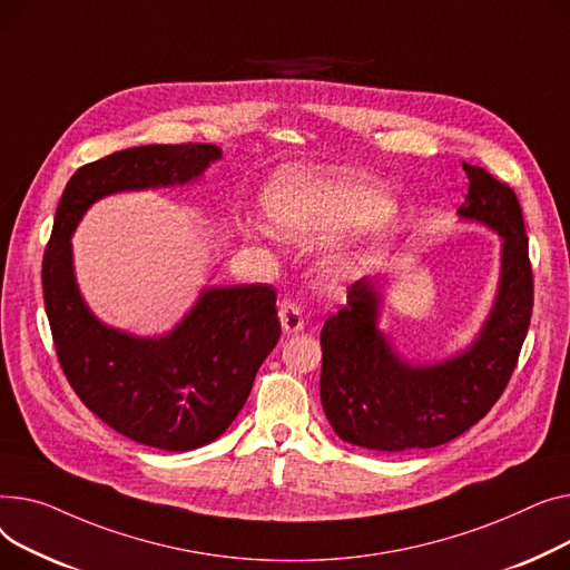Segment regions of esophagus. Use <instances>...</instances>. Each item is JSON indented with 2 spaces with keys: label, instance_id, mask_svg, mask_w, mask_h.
Returning a JSON list of instances; mask_svg holds the SVG:
<instances>
[{
  "label": "esophagus",
  "instance_id": "34e87169",
  "mask_svg": "<svg viewBox=\"0 0 570 570\" xmlns=\"http://www.w3.org/2000/svg\"><path fill=\"white\" fill-rule=\"evenodd\" d=\"M278 317L285 333H298L304 328V311H301V306L294 304V301H283L278 308Z\"/></svg>",
  "mask_w": 570,
  "mask_h": 570
}]
</instances>
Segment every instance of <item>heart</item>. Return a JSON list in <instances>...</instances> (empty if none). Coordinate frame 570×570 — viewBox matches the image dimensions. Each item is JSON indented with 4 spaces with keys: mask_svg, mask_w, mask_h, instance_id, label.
<instances>
[{
    "mask_svg": "<svg viewBox=\"0 0 570 570\" xmlns=\"http://www.w3.org/2000/svg\"><path fill=\"white\" fill-rule=\"evenodd\" d=\"M264 212L294 239H328L336 234L386 223L393 205L363 181L287 167L264 188Z\"/></svg>",
    "mask_w": 570,
    "mask_h": 570,
    "instance_id": "b5f03b06",
    "label": "heart"
}]
</instances>
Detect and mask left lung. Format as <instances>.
I'll return each mask as SVG.
<instances>
[{
  "mask_svg": "<svg viewBox=\"0 0 570 570\" xmlns=\"http://www.w3.org/2000/svg\"><path fill=\"white\" fill-rule=\"evenodd\" d=\"M462 167L470 193L460 218L492 227L504 242L492 311L460 354L430 365L410 363L377 326L380 281H356L320 336L322 407L343 442L389 453L446 444L492 410L515 371L533 308L522 209L509 184L479 165Z\"/></svg>",
  "mask_w": 570,
  "mask_h": 570,
  "instance_id": "left-lung-1",
  "label": "left lung"
}]
</instances>
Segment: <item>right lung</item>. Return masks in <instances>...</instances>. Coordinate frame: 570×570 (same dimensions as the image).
Wrapping results in <instances>:
<instances>
[{
    "mask_svg": "<svg viewBox=\"0 0 570 570\" xmlns=\"http://www.w3.org/2000/svg\"><path fill=\"white\" fill-rule=\"evenodd\" d=\"M220 158L216 145H145L110 154L66 184L43 255V298L61 371L82 403L124 438L193 451L242 412L262 361L281 338L269 285L209 287L160 338L100 322L80 296L71 234L96 199L197 179Z\"/></svg>",
    "mask_w": 570,
    "mask_h": 570,
    "instance_id": "add662e5",
    "label": "right lung"
}]
</instances>
